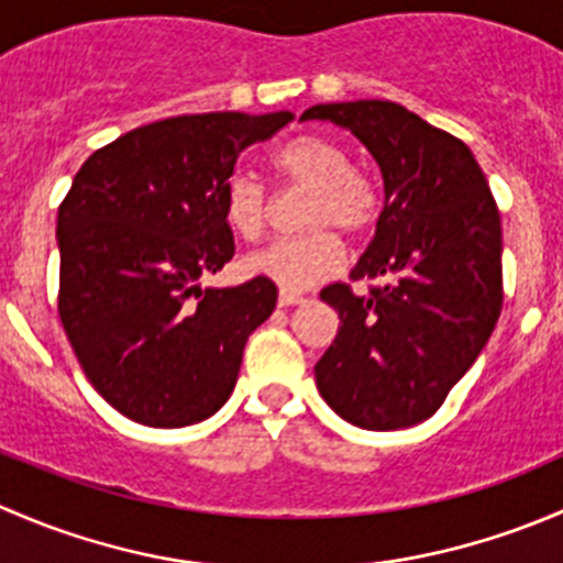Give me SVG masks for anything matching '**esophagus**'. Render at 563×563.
Here are the masks:
<instances>
[{
	"label": "esophagus",
	"instance_id": "obj_1",
	"mask_svg": "<svg viewBox=\"0 0 563 563\" xmlns=\"http://www.w3.org/2000/svg\"><path fill=\"white\" fill-rule=\"evenodd\" d=\"M277 302H280V308H291V305H302L305 297H302V294H297V291H280Z\"/></svg>",
	"mask_w": 563,
	"mask_h": 563
}]
</instances>
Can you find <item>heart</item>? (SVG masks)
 I'll use <instances>...</instances> for the list:
<instances>
[{
	"mask_svg": "<svg viewBox=\"0 0 563 563\" xmlns=\"http://www.w3.org/2000/svg\"><path fill=\"white\" fill-rule=\"evenodd\" d=\"M272 168L283 185L310 192L302 225L313 231L255 250L242 266L247 275L264 277L286 291H299L332 277L343 264V245L329 229L360 236L376 225L378 192L365 174L356 172L349 150L323 135H297L283 144L272 157ZM269 192L253 176L234 174L223 185L225 223L240 240H258L269 223Z\"/></svg>",
	"mask_w": 563,
	"mask_h": 563,
	"instance_id": "obj_1",
	"label": "heart"
}]
</instances>
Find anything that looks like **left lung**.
<instances>
[{
    "label": "left lung",
    "instance_id": "1",
    "mask_svg": "<svg viewBox=\"0 0 563 563\" xmlns=\"http://www.w3.org/2000/svg\"><path fill=\"white\" fill-rule=\"evenodd\" d=\"M351 130L382 168L384 212L351 280L321 291L340 329L316 365L323 400L365 430L433 417L501 316V214L479 163L455 135L389 100L302 113Z\"/></svg>",
    "mask_w": 563,
    "mask_h": 563
}]
</instances>
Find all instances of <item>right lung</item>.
I'll return each instance as SVG.
<instances>
[{"instance_id":"add662e5","label":"right lung","mask_w":563,"mask_h":563,"mask_svg":"<svg viewBox=\"0 0 563 563\" xmlns=\"http://www.w3.org/2000/svg\"><path fill=\"white\" fill-rule=\"evenodd\" d=\"M291 111L190 113L144 124L95 152L56 218L59 318L108 406L150 428L212 417L242 351L275 310L264 277L201 288L234 258L223 185L240 152Z\"/></svg>"}]
</instances>
